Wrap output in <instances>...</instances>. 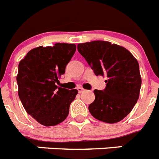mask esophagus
Listing matches in <instances>:
<instances>
[{
  "instance_id": "esophagus-1",
  "label": "esophagus",
  "mask_w": 159,
  "mask_h": 159,
  "mask_svg": "<svg viewBox=\"0 0 159 159\" xmlns=\"http://www.w3.org/2000/svg\"><path fill=\"white\" fill-rule=\"evenodd\" d=\"M77 91H78L79 93H82V92H84V91H85V89H84L83 88H80H80H77Z\"/></svg>"
}]
</instances>
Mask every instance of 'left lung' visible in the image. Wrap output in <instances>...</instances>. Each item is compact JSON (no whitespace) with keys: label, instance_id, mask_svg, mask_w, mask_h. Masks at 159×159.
<instances>
[{"label":"left lung","instance_id":"1","mask_svg":"<svg viewBox=\"0 0 159 159\" xmlns=\"http://www.w3.org/2000/svg\"><path fill=\"white\" fill-rule=\"evenodd\" d=\"M77 48L95 75L107 78L104 90L94 91L90 113L104 123L121 121L139 97L142 80L137 60L125 48L102 40L79 43Z\"/></svg>","mask_w":159,"mask_h":159}]
</instances>
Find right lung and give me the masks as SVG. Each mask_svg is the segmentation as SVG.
Returning <instances> with one entry per match:
<instances>
[{
  "label": "right lung",
  "mask_w": 159,
  "mask_h": 159,
  "mask_svg": "<svg viewBox=\"0 0 159 159\" xmlns=\"http://www.w3.org/2000/svg\"><path fill=\"white\" fill-rule=\"evenodd\" d=\"M76 50L74 43H57L32 49L20 61L16 81L18 95L29 115L50 127L62 123L78 93L56 85Z\"/></svg>",
  "instance_id": "1"
}]
</instances>
